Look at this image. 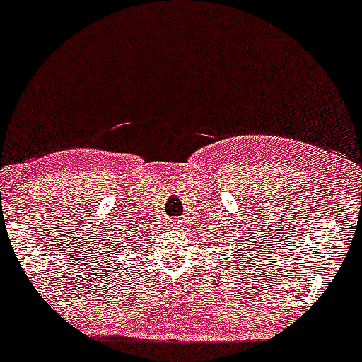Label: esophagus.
<instances>
[{"instance_id": "esophagus-1", "label": "esophagus", "mask_w": 362, "mask_h": 362, "mask_svg": "<svg viewBox=\"0 0 362 362\" xmlns=\"http://www.w3.org/2000/svg\"><path fill=\"white\" fill-rule=\"evenodd\" d=\"M173 226H182V220H173Z\"/></svg>"}]
</instances>
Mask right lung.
Listing matches in <instances>:
<instances>
[{
    "mask_svg": "<svg viewBox=\"0 0 362 362\" xmlns=\"http://www.w3.org/2000/svg\"><path fill=\"white\" fill-rule=\"evenodd\" d=\"M129 232H130V230H129Z\"/></svg>",
    "mask_w": 362,
    "mask_h": 362,
    "instance_id": "1",
    "label": "right lung"
}]
</instances>
